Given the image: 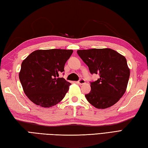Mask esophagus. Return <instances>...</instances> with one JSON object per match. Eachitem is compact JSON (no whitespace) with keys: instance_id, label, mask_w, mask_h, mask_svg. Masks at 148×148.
Listing matches in <instances>:
<instances>
[{"instance_id":"esophagus-1","label":"esophagus","mask_w":148,"mask_h":148,"mask_svg":"<svg viewBox=\"0 0 148 148\" xmlns=\"http://www.w3.org/2000/svg\"><path fill=\"white\" fill-rule=\"evenodd\" d=\"M77 83L79 84V85H82V84L85 83V80H84V79H79V81H77Z\"/></svg>"}]
</instances>
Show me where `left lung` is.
Wrapping results in <instances>:
<instances>
[{
    "label": "left lung",
    "instance_id": "8db88e82",
    "mask_svg": "<svg viewBox=\"0 0 148 148\" xmlns=\"http://www.w3.org/2000/svg\"><path fill=\"white\" fill-rule=\"evenodd\" d=\"M77 53L90 73L100 76L90 82L91 91L85 95L88 101L98 109L115 104L126 91L130 77L125 56L109 48L77 50Z\"/></svg>",
    "mask_w": 148,
    "mask_h": 148
}]
</instances>
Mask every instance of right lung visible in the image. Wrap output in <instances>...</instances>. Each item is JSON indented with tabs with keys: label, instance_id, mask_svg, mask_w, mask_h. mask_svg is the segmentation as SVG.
Instances as JSON below:
<instances>
[{
	"label": "right lung",
	"instance_id": "right-lung-1",
	"mask_svg": "<svg viewBox=\"0 0 148 148\" xmlns=\"http://www.w3.org/2000/svg\"><path fill=\"white\" fill-rule=\"evenodd\" d=\"M72 53L71 49H39L23 61L19 78L25 93L33 103L50 108L64 98L71 84L58 76Z\"/></svg>",
	"mask_w": 148,
	"mask_h": 148
}]
</instances>
